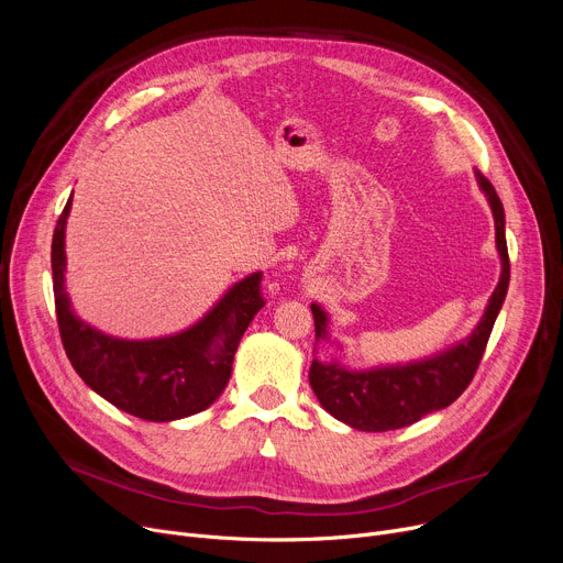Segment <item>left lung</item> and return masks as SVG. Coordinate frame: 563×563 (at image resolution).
<instances>
[{"label": "left lung", "instance_id": "left-lung-1", "mask_svg": "<svg viewBox=\"0 0 563 563\" xmlns=\"http://www.w3.org/2000/svg\"><path fill=\"white\" fill-rule=\"evenodd\" d=\"M477 185L486 194L495 219V246L501 274L479 323L467 338L442 349L433 356L410 363L380 365L369 369H349L342 361H319L310 365V386L331 416L358 431H393L424 418L427 412L448 408L461 397L475 376L490 338L493 323L507 299L509 289V251L505 234V207L493 185L475 170ZM317 342H331L329 314L312 303ZM342 349V346H340Z\"/></svg>", "mask_w": 563, "mask_h": 563}]
</instances>
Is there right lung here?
<instances>
[{
    "label": "right lung",
    "mask_w": 563,
    "mask_h": 563,
    "mask_svg": "<svg viewBox=\"0 0 563 563\" xmlns=\"http://www.w3.org/2000/svg\"><path fill=\"white\" fill-rule=\"evenodd\" d=\"M68 198L52 236L58 331L75 372L102 399L147 422H173L210 408L225 390L236 346L264 306L262 272L234 283L189 329L147 340L102 333L77 317L66 291Z\"/></svg>",
    "instance_id": "right-lung-1"
}]
</instances>
